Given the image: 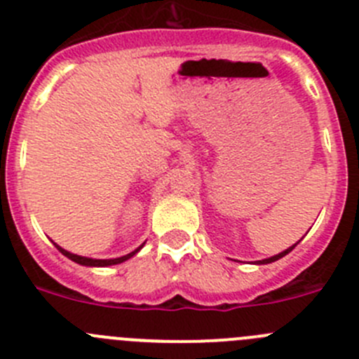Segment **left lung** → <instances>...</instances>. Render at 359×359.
Here are the masks:
<instances>
[{
	"label": "left lung",
	"instance_id": "8db88e82",
	"mask_svg": "<svg viewBox=\"0 0 359 359\" xmlns=\"http://www.w3.org/2000/svg\"><path fill=\"white\" fill-rule=\"evenodd\" d=\"M296 244H297V243H296ZM296 244H294V246H290V248H287L285 251H281V253H278V255H274V257H269V259L259 260V262H257V264H271V262H276V260H280L281 257H285L287 253H290V251H292L294 248H296Z\"/></svg>",
	"mask_w": 359,
	"mask_h": 359
}]
</instances>
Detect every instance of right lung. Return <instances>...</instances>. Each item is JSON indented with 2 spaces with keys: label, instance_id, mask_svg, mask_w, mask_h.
<instances>
[{
  "label": "right lung",
  "instance_id": "right-lung-1",
  "mask_svg": "<svg viewBox=\"0 0 359 359\" xmlns=\"http://www.w3.org/2000/svg\"><path fill=\"white\" fill-rule=\"evenodd\" d=\"M143 244H145V243H143ZM143 244L140 248H136L134 251H130V253H127V255L118 257V259H104V260L102 259H88V257L76 255V253H70V251L63 250V248L58 246L56 243H55V246L58 248L60 251H62V255H65L67 259H70L72 262H76V264H81V266H86V267H108V266H116V264H122V262H126V260H129L130 257H134L140 250H142Z\"/></svg>",
  "mask_w": 359,
  "mask_h": 359
}]
</instances>
